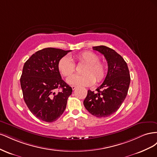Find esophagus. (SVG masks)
Masks as SVG:
<instances>
[{"label": "esophagus", "mask_w": 157, "mask_h": 157, "mask_svg": "<svg viewBox=\"0 0 157 157\" xmlns=\"http://www.w3.org/2000/svg\"><path fill=\"white\" fill-rule=\"evenodd\" d=\"M71 88H72V89L73 90H75L76 88H77V86H71Z\"/></svg>", "instance_id": "esophagus-1"}]
</instances>
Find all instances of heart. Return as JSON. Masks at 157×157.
<instances>
[{
	"label": "heart",
	"mask_w": 157,
	"mask_h": 157,
	"mask_svg": "<svg viewBox=\"0 0 157 157\" xmlns=\"http://www.w3.org/2000/svg\"><path fill=\"white\" fill-rule=\"evenodd\" d=\"M79 63H85L82 75H73L67 78L68 84L77 86H89L96 81L102 82L105 78L107 69L105 64L99 61V57L92 52L86 51L77 56ZM58 69L65 77L72 74L75 70V65L70 57L65 56L58 62Z\"/></svg>",
	"instance_id": "b5f03b06"
}]
</instances>
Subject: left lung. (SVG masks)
<instances>
[{
	"mask_svg": "<svg viewBox=\"0 0 157 157\" xmlns=\"http://www.w3.org/2000/svg\"><path fill=\"white\" fill-rule=\"evenodd\" d=\"M107 61L106 77L96 92L88 90L84 105L92 115L101 118L115 113L125 99L130 82L128 65L122 57L105 46H94Z\"/></svg>",
	"mask_w": 157,
	"mask_h": 157,
	"instance_id": "1",
	"label": "left lung"
}]
</instances>
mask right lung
I'll return each instance as SVG.
<instances>
[{
	"label": "right lung",
	"instance_id": "obj_1",
	"mask_svg": "<svg viewBox=\"0 0 157 157\" xmlns=\"http://www.w3.org/2000/svg\"><path fill=\"white\" fill-rule=\"evenodd\" d=\"M71 51L44 48L33 54L23 65L20 78L23 99L41 121L52 122L59 118L72 94V88L61 78L58 67L59 59ZM58 89L62 91L57 92Z\"/></svg>",
	"mask_w": 157,
	"mask_h": 157
}]
</instances>
